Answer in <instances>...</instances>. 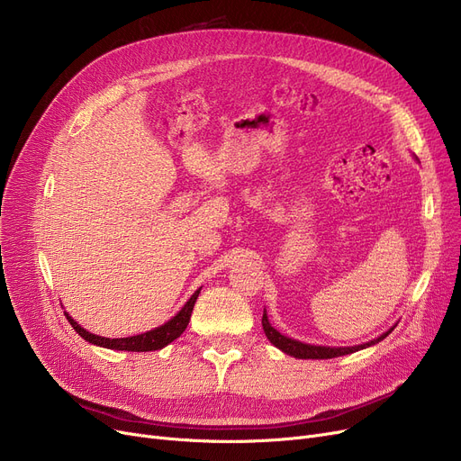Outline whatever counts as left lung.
I'll return each mask as SVG.
<instances>
[{"label":"left lung","mask_w":461,"mask_h":461,"mask_svg":"<svg viewBox=\"0 0 461 461\" xmlns=\"http://www.w3.org/2000/svg\"><path fill=\"white\" fill-rule=\"evenodd\" d=\"M261 325H263V330H265V336L269 338V342L273 346H276L278 349H282L284 353L292 355L295 358H334V357H342V355H349V353H355L358 349H365V348H370L377 342H381L383 338L389 336L394 327L391 330L383 332L379 338H375V340H370L366 344H360V346H355V348H327V346H310V344H303L299 340H294V338H287L284 334H280L271 323H269V318H267V312L263 310V318H261Z\"/></svg>","instance_id":"left-lung-1"}]
</instances>
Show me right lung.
Wrapping results in <instances>:
<instances>
[{
  "label": "right lung",
  "mask_w": 461,
  "mask_h": 461,
  "mask_svg": "<svg viewBox=\"0 0 461 461\" xmlns=\"http://www.w3.org/2000/svg\"><path fill=\"white\" fill-rule=\"evenodd\" d=\"M198 295H200V289L198 292H194V295L186 301V304L167 323H164L153 330L129 336V338H104V336L91 334L84 327H80L75 320H72L67 312H65V316H67L68 323L72 325V329H75L89 344L101 346L106 349H117V351H157V349L166 348L167 344H172L176 338H179L183 334V330L186 329V325L190 321L192 308H194V303H196Z\"/></svg>",
  "instance_id": "obj_1"
}]
</instances>
